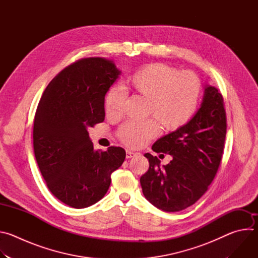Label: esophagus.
<instances>
[{"instance_id": "obj_1", "label": "esophagus", "mask_w": 258, "mask_h": 258, "mask_svg": "<svg viewBox=\"0 0 258 258\" xmlns=\"http://www.w3.org/2000/svg\"><path fill=\"white\" fill-rule=\"evenodd\" d=\"M137 154H138V153H135V152H133V151H130V150H127V151H126V158H132V157H135Z\"/></svg>"}]
</instances>
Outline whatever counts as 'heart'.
<instances>
[{"label": "heart", "mask_w": 258, "mask_h": 258, "mask_svg": "<svg viewBox=\"0 0 258 258\" xmlns=\"http://www.w3.org/2000/svg\"><path fill=\"white\" fill-rule=\"evenodd\" d=\"M127 88L148 98V113L158 119L167 131H175L195 114L201 84L192 71H177L164 63H152L138 69L126 81ZM126 99L125 91L119 86L109 89L104 101L108 117H118L122 113ZM160 132L155 118L128 121L118 131L119 140L132 148H141Z\"/></svg>", "instance_id": "b5f03b06"}]
</instances>
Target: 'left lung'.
<instances>
[{"mask_svg": "<svg viewBox=\"0 0 258 258\" xmlns=\"http://www.w3.org/2000/svg\"><path fill=\"white\" fill-rule=\"evenodd\" d=\"M227 134L224 98L205 86L201 107L185 125L160 138L152 146L156 153L172 156L160 160L146 153L149 169L140 178L145 198L155 207L175 212L197 202L207 191L222 161Z\"/></svg>", "mask_w": 258, "mask_h": 258, "instance_id": "obj_1", "label": "left lung"}]
</instances>
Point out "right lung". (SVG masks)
<instances>
[{
  "mask_svg": "<svg viewBox=\"0 0 258 258\" xmlns=\"http://www.w3.org/2000/svg\"><path fill=\"white\" fill-rule=\"evenodd\" d=\"M120 71L111 60L92 57L65 67L36 108L33 151L51 193L73 208L89 207L107 193L125 151H95L88 128L103 122L104 101Z\"/></svg>",
  "mask_w": 258,
  "mask_h": 258,
  "instance_id": "add662e5",
  "label": "right lung"
}]
</instances>
